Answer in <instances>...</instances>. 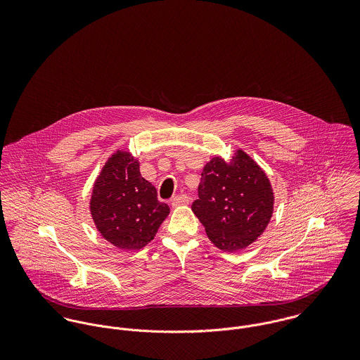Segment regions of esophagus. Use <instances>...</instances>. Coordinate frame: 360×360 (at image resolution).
I'll use <instances>...</instances> for the list:
<instances>
[{"label": "esophagus", "instance_id": "obj_1", "mask_svg": "<svg viewBox=\"0 0 360 360\" xmlns=\"http://www.w3.org/2000/svg\"><path fill=\"white\" fill-rule=\"evenodd\" d=\"M188 202H190V200H188L187 195H177V197L173 198L172 206L179 207V206L188 205Z\"/></svg>", "mask_w": 360, "mask_h": 360}]
</instances>
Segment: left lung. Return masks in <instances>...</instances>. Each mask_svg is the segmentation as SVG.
<instances>
[{
    "label": "left lung",
    "instance_id": "left-lung-1",
    "mask_svg": "<svg viewBox=\"0 0 360 360\" xmlns=\"http://www.w3.org/2000/svg\"><path fill=\"white\" fill-rule=\"evenodd\" d=\"M201 176L200 198L191 209L207 238L224 252L245 250L263 234L273 214L274 193L269 177L240 148L229 162L213 156Z\"/></svg>",
    "mask_w": 360,
    "mask_h": 360
}]
</instances>
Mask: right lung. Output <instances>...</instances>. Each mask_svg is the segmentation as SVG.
<instances>
[{
	"label": "right lung",
	"mask_w": 360,
	"mask_h": 360,
	"mask_svg": "<svg viewBox=\"0 0 360 360\" xmlns=\"http://www.w3.org/2000/svg\"><path fill=\"white\" fill-rule=\"evenodd\" d=\"M170 209L158 201L154 186L140 173V162L117 150L97 176L90 213L96 229L122 251H139L154 240Z\"/></svg>",
	"instance_id": "add662e5"
}]
</instances>
